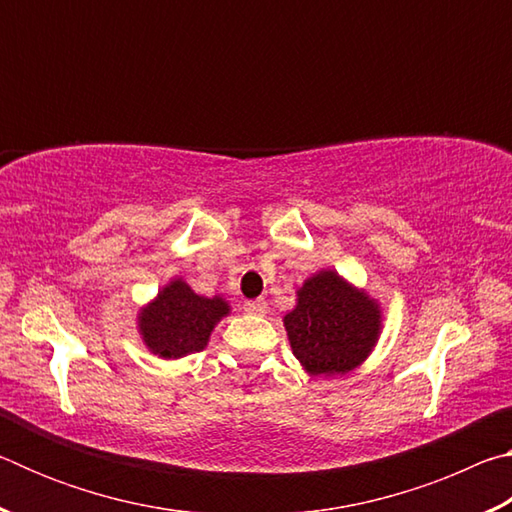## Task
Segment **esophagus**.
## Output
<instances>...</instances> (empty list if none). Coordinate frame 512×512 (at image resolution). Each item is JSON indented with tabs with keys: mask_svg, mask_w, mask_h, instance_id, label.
I'll list each match as a JSON object with an SVG mask.
<instances>
[{
	"mask_svg": "<svg viewBox=\"0 0 512 512\" xmlns=\"http://www.w3.org/2000/svg\"><path fill=\"white\" fill-rule=\"evenodd\" d=\"M244 309L248 311V314H253V316H264L266 314V300L264 298L246 300L244 302Z\"/></svg>",
	"mask_w": 512,
	"mask_h": 512,
	"instance_id": "obj_1",
	"label": "esophagus"
}]
</instances>
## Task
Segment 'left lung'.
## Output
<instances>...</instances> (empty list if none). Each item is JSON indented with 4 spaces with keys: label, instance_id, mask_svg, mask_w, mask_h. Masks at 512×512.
Masks as SVG:
<instances>
[{
    "label": "left lung",
    "instance_id": "left-lung-1",
    "mask_svg": "<svg viewBox=\"0 0 512 512\" xmlns=\"http://www.w3.org/2000/svg\"><path fill=\"white\" fill-rule=\"evenodd\" d=\"M282 323L300 368L329 379L348 375L370 357L384 327V309L334 268H320L296 289V307Z\"/></svg>",
    "mask_w": 512,
    "mask_h": 512
}]
</instances>
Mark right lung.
<instances>
[{"label": "right lung", "mask_w": 512, "mask_h": 512, "mask_svg": "<svg viewBox=\"0 0 512 512\" xmlns=\"http://www.w3.org/2000/svg\"><path fill=\"white\" fill-rule=\"evenodd\" d=\"M230 311L223 296H201L183 277H171L137 311V334L155 357L176 361L205 350L214 327Z\"/></svg>", "instance_id": "right-lung-1"}]
</instances>
